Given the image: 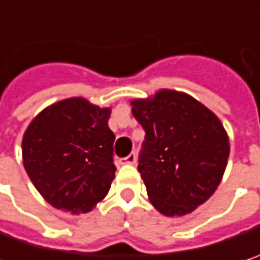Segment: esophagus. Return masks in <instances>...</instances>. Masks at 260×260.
<instances>
[{"instance_id": "1", "label": "esophagus", "mask_w": 260, "mask_h": 260, "mask_svg": "<svg viewBox=\"0 0 260 260\" xmlns=\"http://www.w3.org/2000/svg\"><path fill=\"white\" fill-rule=\"evenodd\" d=\"M135 160H137L135 153H131L128 154L126 157H122V159H120V164H129V165H132V164H135Z\"/></svg>"}]
</instances>
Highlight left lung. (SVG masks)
<instances>
[{"mask_svg": "<svg viewBox=\"0 0 260 260\" xmlns=\"http://www.w3.org/2000/svg\"><path fill=\"white\" fill-rule=\"evenodd\" d=\"M132 114L146 131L138 171L149 200L165 216H184L208 200L220 184L229 138L219 117L177 90L134 100Z\"/></svg>", "mask_w": 260, "mask_h": 260, "instance_id": "8db88e82", "label": "left lung"}]
</instances>
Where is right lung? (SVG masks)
Listing matches in <instances>:
<instances>
[{"label": "right lung", "instance_id": "obj_1", "mask_svg": "<svg viewBox=\"0 0 260 260\" xmlns=\"http://www.w3.org/2000/svg\"><path fill=\"white\" fill-rule=\"evenodd\" d=\"M111 110L84 98L44 108L22 140L23 167L50 205L80 214L106 198L114 178Z\"/></svg>", "mask_w": 260, "mask_h": 260}]
</instances>
